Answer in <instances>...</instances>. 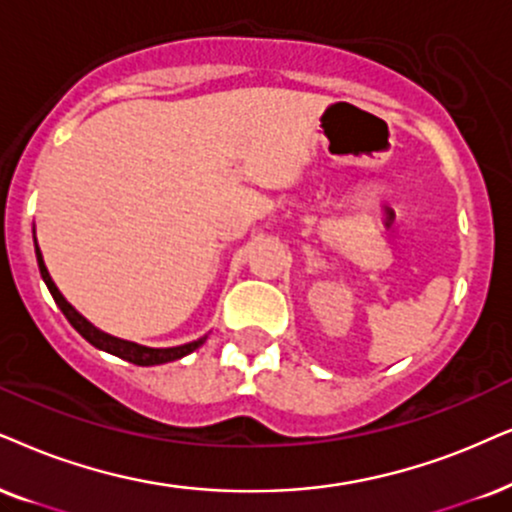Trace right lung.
<instances>
[{"label": "right lung", "mask_w": 512, "mask_h": 512, "mask_svg": "<svg viewBox=\"0 0 512 512\" xmlns=\"http://www.w3.org/2000/svg\"><path fill=\"white\" fill-rule=\"evenodd\" d=\"M35 255H37V264H40V274L44 278V283H47L51 297H54V302L61 307V312L66 314V319L70 321V326L75 328L77 333L82 335L84 340L92 342L94 347L103 349V352L108 354H115V357L129 361V364H137V366H158V364H167V361H174V359H181L186 357V354H191L193 349H198L203 345L205 338H200L196 342H189V345H181V347H167V349H153V347H144V345H137V342H127V340H120V338H113V335L99 331V328L92 326L84 316L77 312V309L70 304L66 297L61 295V290L56 288L54 278H51L47 264H44V257H42V250L40 245H37V238H35Z\"/></svg>", "instance_id": "obj_1"}]
</instances>
